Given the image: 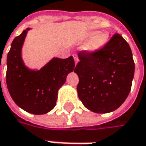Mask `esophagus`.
<instances>
[{"mask_svg":"<svg viewBox=\"0 0 146 146\" xmlns=\"http://www.w3.org/2000/svg\"><path fill=\"white\" fill-rule=\"evenodd\" d=\"M73 58H74V61H75V64H78V60H78V55H77V54H73Z\"/></svg>","mask_w":146,"mask_h":146,"instance_id":"obj_1","label":"esophagus"}]
</instances>
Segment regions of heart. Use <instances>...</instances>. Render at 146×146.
<instances>
[{"mask_svg":"<svg viewBox=\"0 0 146 146\" xmlns=\"http://www.w3.org/2000/svg\"><path fill=\"white\" fill-rule=\"evenodd\" d=\"M92 38H93L85 47V50L90 53L97 52L101 48H103L108 42L110 35L109 33L107 31L98 33L97 31H89L82 34L80 40L82 42H86Z\"/></svg>","mask_w":146,"mask_h":146,"instance_id":"1","label":"heart"}]
</instances>
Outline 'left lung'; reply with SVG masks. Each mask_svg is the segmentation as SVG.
<instances>
[{
    "label": "left lung",
    "mask_w": 146,
    "mask_h": 146,
    "mask_svg": "<svg viewBox=\"0 0 146 146\" xmlns=\"http://www.w3.org/2000/svg\"><path fill=\"white\" fill-rule=\"evenodd\" d=\"M74 72L79 99L90 111L108 113L119 108L131 90L135 64L126 40L115 34L97 52L82 51Z\"/></svg>",
    "instance_id": "obj_1"
}]
</instances>
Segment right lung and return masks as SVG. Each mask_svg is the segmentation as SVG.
Masks as SVG:
<instances>
[{
  "label": "right lung",
  "mask_w": 146,
  "mask_h": 146,
  "mask_svg": "<svg viewBox=\"0 0 146 146\" xmlns=\"http://www.w3.org/2000/svg\"><path fill=\"white\" fill-rule=\"evenodd\" d=\"M30 28L14 38L7 56L6 84L11 98L29 113L43 115L56 106L59 89L75 69L73 56L53 58L39 70L28 68L22 58V48Z\"/></svg>",
  "instance_id": "obj_1"
}]
</instances>
